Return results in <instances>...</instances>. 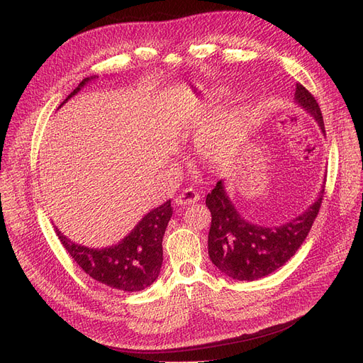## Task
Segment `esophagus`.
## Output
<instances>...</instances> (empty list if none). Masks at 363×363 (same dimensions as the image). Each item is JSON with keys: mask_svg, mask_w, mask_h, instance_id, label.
Returning <instances> with one entry per match:
<instances>
[{"mask_svg": "<svg viewBox=\"0 0 363 363\" xmlns=\"http://www.w3.org/2000/svg\"><path fill=\"white\" fill-rule=\"evenodd\" d=\"M196 201H200V194H196L194 189H186L182 194L175 196L174 203L177 206H189Z\"/></svg>", "mask_w": 363, "mask_h": 363, "instance_id": "obj_1", "label": "esophagus"}]
</instances>
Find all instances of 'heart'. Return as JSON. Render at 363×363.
<instances>
[{"label":"heart","instance_id":"1","mask_svg":"<svg viewBox=\"0 0 363 363\" xmlns=\"http://www.w3.org/2000/svg\"><path fill=\"white\" fill-rule=\"evenodd\" d=\"M242 128L244 119L235 113L225 115L207 124L203 127L199 139H196L200 152L211 160L224 159L236 144Z\"/></svg>","mask_w":363,"mask_h":363}]
</instances>
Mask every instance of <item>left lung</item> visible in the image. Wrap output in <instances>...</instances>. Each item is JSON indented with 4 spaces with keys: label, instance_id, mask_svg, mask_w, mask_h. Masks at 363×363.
Returning <instances> with one entry per match:
<instances>
[{
    "label": "left lung",
    "instance_id": "1",
    "mask_svg": "<svg viewBox=\"0 0 363 363\" xmlns=\"http://www.w3.org/2000/svg\"><path fill=\"white\" fill-rule=\"evenodd\" d=\"M294 100L316 121L325 136L321 108L300 83L295 87ZM324 188L318 199L289 223L265 227L247 221L238 212L221 179L206 196V206L212 213L207 240L208 257L219 271L235 280L252 281L268 276L283 267L304 242L320 212Z\"/></svg>",
    "mask_w": 363,
    "mask_h": 363
}]
</instances>
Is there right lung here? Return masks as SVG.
Segmentation results:
<instances>
[{
	"label": "right lung",
	"instance_id": "right-lung-1",
	"mask_svg": "<svg viewBox=\"0 0 363 363\" xmlns=\"http://www.w3.org/2000/svg\"><path fill=\"white\" fill-rule=\"evenodd\" d=\"M95 79H98L96 75L84 79L60 107ZM171 216V200H167L144 215L123 240L104 248L84 247L65 236L59 228L56 232L65 250L87 276L108 288L138 292L148 288L159 277L163 262L162 240Z\"/></svg>",
	"mask_w": 363,
	"mask_h": 363
}]
</instances>
